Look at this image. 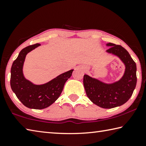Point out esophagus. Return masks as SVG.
<instances>
[{
  "mask_svg": "<svg viewBox=\"0 0 146 146\" xmlns=\"http://www.w3.org/2000/svg\"><path fill=\"white\" fill-rule=\"evenodd\" d=\"M85 69H86V68H84V70H85Z\"/></svg>",
  "mask_w": 146,
  "mask_h": 146,
  "instance_id": "esophagus-1",
  "label": "esophagus"
}]
</instances>
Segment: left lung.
Masks as SVG:
<instances>
[{"label":"left lung","instance_id":"1","mask_svg":"<svg viewBox=\"0 0 146 146\" xmlns=\"http://www.w3.org/2000/svg\"><path fill=\"white\" fill-rule=\"evenodd\" d=\"M106 52L118 57L124 63L125 70L119 80L107 83L98 79L84 75L83 85L88 98L97 106L103 108H113L126 103L131 98L137 85V65L129 52L124 47L112 43Z\"/></svg>","mask_w":146,"mask_h":146}]
</instances>
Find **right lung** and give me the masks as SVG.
Returning a JSON list of instances; mask_svg holds the SVG:
<instances>
[{"mask_svg": "<svg viewBox=\"0 0 146 146\" xmlns=\"http://www.w3.org/2000/svg\"><path fill=\"white\" fill-rule=\"evenodd\" d=\"M39 43L29 45L20 51L12 64L10 85L17 98L27 108L41 110L47 108L61 95L66 81L70 78L74 69L61 74L47 83L36 85L27 80L23 73V66L28 53L39 47Z\"/></svg>", "mask_w": 146, "mask_h": 146, "instance_id": "obj_1", "label": "right lung"}]
</instances>
